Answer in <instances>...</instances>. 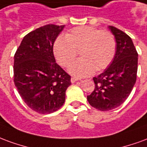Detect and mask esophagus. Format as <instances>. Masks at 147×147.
Segmentation results:
<instances>
[{"mask_svg":"<svg viewBox=\"0 0 147 147\" xmlns=\"http://www.w3.org/2000/svg\"><path fill=\"white\" fill-rule=\"evenodd\" d=\"M70 81H71V82H72V83H74V82H76L77 81H78V78H74V77H73V78H71V80H70Z\"/></svg>","mask_w":147,"mask_h":147,"instance_id":"1","label":"esophagus"}]
</instances>
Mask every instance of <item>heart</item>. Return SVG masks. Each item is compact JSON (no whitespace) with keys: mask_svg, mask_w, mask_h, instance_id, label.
<instances>
[{"mask_svg":"<svg viewBox=\"0 0 147 147\" xmlns=\"http://www.w3.org/2000/svg\"><path fill=\"white\" fill-rule=\"evenodd\" d=\"M54 54L58 63L69 67L78 55L81 56L69 69L77 77H85L94 71L106 69L113 59L116 40L109 30H100L90 26L76 27L58 37L54 43Z\"/></svg>","mask_w":147,"mask_h":147,"instance_id":"heart-1","label":"heart"}]
</instances>
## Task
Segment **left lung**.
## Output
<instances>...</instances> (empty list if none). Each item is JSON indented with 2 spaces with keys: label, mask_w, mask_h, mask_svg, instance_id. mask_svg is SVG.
Returning a JSON list of instances; mask_svg holds the SVG:
<instances>
[{
  "label": "left lung",
  "mask_w": 147,
  "mask_h": 147,
  "mask_svg": "<svg viewBox=\"0 0 147 147\" xmlns=\"http://www.w3.org/2000/svg\"><path fill=\"white\" fill-rule=\"evenodd\" d=\"M116 39V53L110 66L93 78L95 88L87 96L89 104L101 111L118 107L130 95L136 81L138 53L131 37L110 26Z\"/></svg>",
  "instance_id": "8db88e82"
}]
</instances>
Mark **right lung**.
<instances>
[{
    "label": "right lung",
    "mask_w": 147,
    "mask_h": 147,
    "mask_svg": "<svg viewBox=\"0 0 147 147\" xmlns=\"http://www.w3.org/2000/svg\"><path fill=\"white\" fill-rule=\"evenodd\" d=\"M65 26L48 24L23 37L14 56V83L29 107L53 113L65 102L70 76L55 63V40Z\"/></svg>",
    "instance_id": "right-lung-1"
}]
</instances>
